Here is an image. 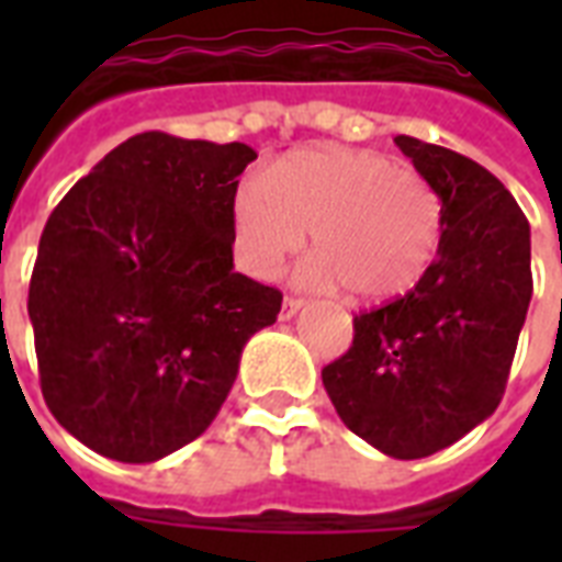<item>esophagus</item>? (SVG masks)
I'll return each instance as SVG.
<instances>
[{
    "instance_id": "esophagus-1",
    "label": "esophagus",
    "mask_w": 562,
    "mask_h": 562,
    "mask_svg": "<svg viewBox=\"0 0 562 562\" xmlns=\"http://www.w3.org/2000/svg\"><path fill=\"white\" fill-rule=\"evenodd\" d=\"M303 306H306V300H303V297H285V300H282V317L289 321V317L297 315Z\"/></svg>"
}]
</instances>
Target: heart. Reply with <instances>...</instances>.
<instances>
[{
    "label": "heart",
    "instance_id": "obj_1",
    "mask_svg": "<svg viewBox=\"0 0 562 562\" xmlns=\"http://www.w3.org/2000/svg\"><path fill=\"white\" fill-rule=\"evenodd\" d=\"M312 233L300 280L382 300L417 285L443 238V198L414 169L375 151L306 148L262 171L233 201V247L245 271L277 277Z\"/></svg>",
    "mask_w": 562,
    "mask_h": 562
}]
</instances>
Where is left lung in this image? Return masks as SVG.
Returning <instances> with one entry per match:
<instances>
[{
	"label": "left lung",
	"instance_id": "1",
	"mask_svg": "<svg viewBox=\"0 0 562 562\" xmlns=\"http://www.w3.org/2000/svg\"><path fill=\"white\" fill-rule=\"evenodd\" d=\"M443 198V238L408 294L352 317V347L324 387L352 435L414 461L484 423L505 396L531 303V227L514 194L470 157L396 136Z\"/></svg>",
	"mask_w": 562,
	"mask_h": 562
}]
</instances>
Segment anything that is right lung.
<instances>
[{"label": "right lung", "mask_w": 562, "mask_h": 562, "mask_svg": "<svg viewBox=\"0 0 562 562\" xmlns=\"http://www.w3.org/2000/svg\"><path fill=\"white\" fill-rule=\"evenodd\" d=\"M256 151L148 131L48 215L29 285L40 387L92 452L151 463L201 437L282 291L233 271V201Z\"/></svg>", "instance_id": "add662e5"}]
</instances>
